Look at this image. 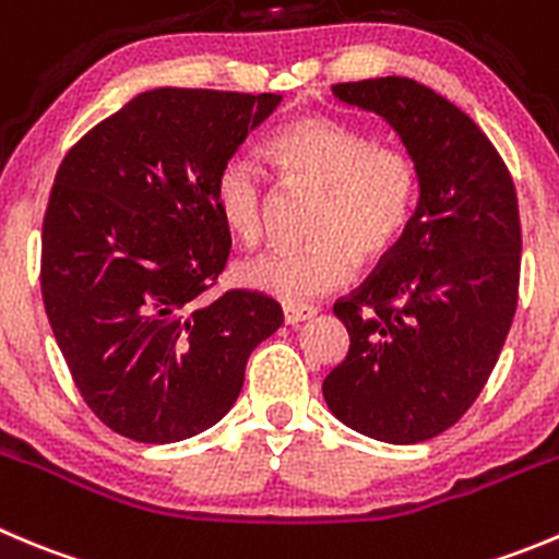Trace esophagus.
Instances as JSON below:
<instances>
[{"mask_svg": "<svg viewBox=\"0 0 559 559\" xmlns=\"http://www.w3.org/2000/svg\"><path fill=\"white\" fill-rule=\"evenodd\" d=\"M314 309H295V306H286L284 309V322L286 325H300L306 320H314Z\"/></svg>", "mask_w": 559, "mask_h": 559, "instance_id": "esophagus-1", "label": "esophagus"}]
</instances>
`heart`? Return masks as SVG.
<instances>
[{
    "instance_id": "1",
    "label": "heart",
    "mask_w": 559,
    "mask_h": 559,
    "mask_svg": "<svg viewBox=\"0 0 559 559\" xmlns=\"http://www.w3.org/2000/svg\"><path fill=\"white\" fill-rule=\"evenodd\" d=\"M278 162L311 187L328 192L314 223L317 242L278 245L237 267V281L284 306L314 304L338 289L358 262H378L408 228L419 198L414 156L397 145H380L369 132L322 115L284 123L270 140ZM221 221L242 242H255L264 226V174L259 162L237 151L212 181Z\"/></svg>"
}]
</instances>
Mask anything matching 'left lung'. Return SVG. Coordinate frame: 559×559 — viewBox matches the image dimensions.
<instances>
[{
    "label": "left lung",
    "mask_w": 559,
    "mask_h": 559,
    "mask_svg": "<svg viewBox=\"0 0 559 559\" xmlns=\"http://www.w3.org/2000/svg\"><path fill=\"white\" fill-rule=\"evenodd\" d=\"M333 98L380 115L419 170L408 228L333 314L350 353L322 383L342 425L419 444L455 425L497 367L519 304V198L483 129L408 76L344 82Z\"/></svg>",
    "instance_id": "1"
}]
</instances>
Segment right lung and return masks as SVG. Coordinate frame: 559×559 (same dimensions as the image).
Segmentation results:
<instances>
[{
    "label": "right lung",
    "instance_id": "add662e5",
    "mask_svg": "<svg viewBox=\"0 0 559 559\" xmlns=\"http://www.w3.org/2000/svg\"><path fill=\"white\" fill-rule=\"evenodd\" d=\"M278 102L154 87L62 159L40 289L71 378L109 430L145 444L209 430L237 403L255 344L284 322L259 292L203 297L231 248L212 181Z\"/></svg>",
    "mask_w": 559,
    "mask_h": 559
}]
</instances>
